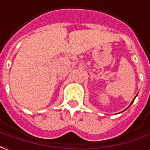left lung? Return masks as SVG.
<instances>
[{
    "mask_svg": "<svg viewBox=\"0 0 150 150\" xmlns=\"http://www.w3.org/2000/svg\"><path fill=\"white\" fill-rule=\"evenodd\" d=\"M136 97H137V96H136ZM136 97H135V98H136ZM135 98H134V99H135ZM134 99H133V101H132V102H131V104H130V105H129V106H130L131 105H132V103H133V101H134Z\"/></svg>",
    "mask_w": 150,
    "mask_h": 150,
    "instance_id": "obj_1",
    "label": "left lung"
}]
</instances>
